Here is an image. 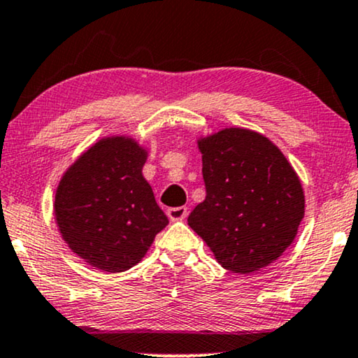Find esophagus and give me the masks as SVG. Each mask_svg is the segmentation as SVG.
I'll use <instances>...</instances> for the list:
<instances>
[{
    "label": "esophagus",
    "mask_w": 358,
    "mask_h": 358,
    "mask_svg": "<svg viewBox=\"0 0 358 358\" xmlns=\"http://www.w3.org/2000/svg\"><path fill=\"white\" fill-rule=\"evenodd\" d=\"M166 216H169L171 221H182V219L188 216V208L187 206L169 208L166 209Z\"/></svg>",
    "instance_id": "34e87169"
}]
</instances>
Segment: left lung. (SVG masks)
Instances as JSON below:
<instances>
[{
  "label": "left lung",
  "instance_id": "8db88e82",
  "mask_svg": "<svg viewBox=\"0 0 358 358\" xmlns=\"http://www.w3.org/2000/svg\"><path fill=\"white\" fill-rule=\"evenodd\" d=\"M198 149L206 198L188 226L226 270L247 275L273 264L304 217L296 171L273 142L242 127L203 137Z\"/></svg>",
  "mask_w": 358,
  "mask_h": 358
}]
</instances>
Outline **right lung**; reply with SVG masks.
Here are the masks:
<instances>
[{
  "label": "right lung",
  "mask_w": 358,
  "mask_h": 358,
  "mask_svg": "<svg viewBox=\"0 0 358 358\" xmlns=\"http://www.w3.org/2000/svg\"><path fill=\"white\" fill-rule=\"evenodd\" d=\"M147 150L126 136L104 137L62 176L54 214L64 241L109 273L142 260L169 219L142 175Z\"/></svg>",
  "instance_id": "right-lung-1"
}]
</instances>
